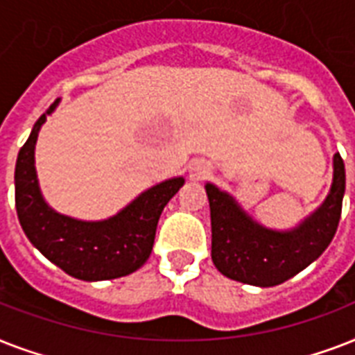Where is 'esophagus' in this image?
Here are the masks:
<instances>
[{"label":"esophagus","mask_w":355,"mask_h":355,"mask_svg":"<svg viewBox=\"0 0 355 355\" xmlns=\"http://www.w3.org/2000/svg\"><path fill=\"white\" fill-rule=\"evenodd\" d=\"M210 175V166L206 162H195L189 167V178L191 180H202Z\"/></svg>","instance_id":"34e87169"}]
</instances>
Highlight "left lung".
Instances as JSON below:
<instances>
[{
  "label": "left lung",
  "mask_w": 355,
  "mask_h": 355,
  "mask_svg": "<svg viewBox=\"0 0 355 355\" xmlns=\"http://www.w3.org/2000/svg\"><path fill=\"white\" fill-rule=\"evenodd\" d=\"M347 175L341 155H334V178L322 205L295 228L275 230L243 210L232 195L206 182L211 217V259L230 280L272 287L313 263L336 236L341 219Z\"/></svg>",
  "instance_id": "1"
}]
</instances>
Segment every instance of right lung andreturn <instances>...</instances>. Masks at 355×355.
Masks as SVG:
<instances>
[{
  "label": "right lung",
  "mask_w": 355,
  "mask_h": 355,
  "mask_svg": "<svg viewBox=\"0 0 355 355\" xmlns=\"http://www.w3.org/2000/svg\"><path fill=\"white\" fill-rule=\"evenodd\" d=\"M57 107L58 99L38 118L18 153L14 189L19 225L51 263L73 278L101 282L130 275L149 259L162 210L182 188L184 177L150 186L116 216L101 221H83L58 214L44 199L35 167L38 132Z\"/></svg>",
  "instance_id": "1"
}]
</instances>
